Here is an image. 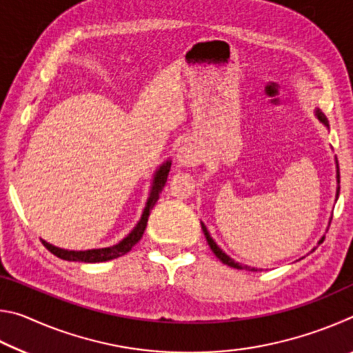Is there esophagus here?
<instances>
[{
    "label": "esophagus",
    "instance_id": "34e87169",
    "mask_svg": "<svg viewBox=\"0 0 353 353\" xmlns=\"http://www.w3.org/2000/svg\"><path fill=\"white\" fill-rule=\"evenodd\" d=\"M177 162L185 166H194L202 162L201 149L193 143H185L177 152Z\"/></svg>",
    "mask_w": 353,
    "mask_h": 353
}]
</instances>
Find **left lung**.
<instances>
[{
	"instance_id": "left-lung-1",
	"label": "left lung",
	"mask_w": 353,
	"mask_h": 353,
	"mask_svg": "<svg viewBox=\"0 0 353 353\" xmlns=\"http://www.w3.org/2000/svg\"><path fill=\"white\" fill-rule=\"evenodd\" d=\"M316 115H318V118L321 119L322 123L324 124H327V118H325V115L324 113H322L321 110H318L316 112ZM338 183H339V166H338ZM336 196H339V187H338V194ZM202 225V230H204V235H205V238H207V243H208V246H210V249L213 250V254L218 256V259L224 263V265H227V266H230V268H235V270H246V271H256L255 268H250V266H246V265H241V263H236L234 259H230L229 255L227 254H224L223 252V249L221 248H218V244L214 243L213 240H212V236H210V234H208V230L205 229V225L204 224H201ZM324 241V238H322V240L319 241V244Z\"/></svg>"
}]
</instances>
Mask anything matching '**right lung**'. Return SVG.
I'll return each instance as SVG.
<instances>
[{
  "label": "right lung",
  "instance_id": "add662e5",
  "mask_svg": "<svg viewBox=\"0 0 353 353\" xmlns=\"http://www.w3.org/2000/svg\"><path fill=\"white\" fill-rule=\"evenodd\" d=\"M171 168V163L166 162L162 168H160L157 172H155L154 177V185H152V191L151 196H149L148 204L145 212H143V216L140 219V223L137 224L135 229L130 232V234L124 238V240L117 244V246L112 248H103V249H92V250H65V249H59L56 246H51L50 243L41 241L43 246L50 250L51 254H54L56 256L62 260H68V261H83V263H99V261H107L112 259H118L124 254H128L130 249H132L137 243L140 241V238L145 234L146 224H148V218L151 214L152 207L155 205V202L159 201L160 193L166 183V179H168V172Z\"/></svg>",
  "mask_w": 353,
  "mask_h": 353
}]
</instances>
